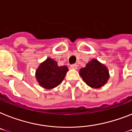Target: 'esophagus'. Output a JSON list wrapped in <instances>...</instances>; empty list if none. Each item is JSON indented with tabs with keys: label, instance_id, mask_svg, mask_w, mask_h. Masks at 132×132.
Segmentation results:
<instances>
[{
	"label": "esophagus",
	"instance_id": "34e87169",
	"mask_svg": "<svg viewBox=\"0 0 132 132\" xmlns=\"http://www.w3.org/2000/svg\"><path fill=\"white\" fill-rule=\"evenodd\" d=\"M70 68L72 69H77V64H72L70 65Z\"/></svg>",
	"mask_w": 132,
	"mask_h": 132
}]
</instances>
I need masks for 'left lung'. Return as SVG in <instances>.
<instances>
[{"label":"left lung","mask_w":132,"mask_h":132,"mask_svg":"<svg viewBox=\"0 0 132 132\" xmlns=\"http://www.w3.org/2000/svg\"><path fill=\"white\" fill-rule=\"evenodd\" d=\"M79 75L88 86L94 88L102 87L110 77L106 66L95 59L88 62L86 67L81 68Z\"/></svg>","instance_id":"1"}]
</instances>
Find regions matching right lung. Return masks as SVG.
Wrapping results in <instances>:
<instances>
[{
	"label": "right lung",
	"mask_w": 132,
	"mask_h": 132,
	"mask_svg": "<svg viewBox=\"0 0 132 132\" xmlns=\"http://www.w3.org/2000/svg\"><path fill=\"white\" fill-rule=\"evenodd\" d=\"M68 70V67L59 66L56 61L48 57L39 66L36 70V77L41 86L52 89L62 82Z\"/></svg>",
	"instance_id": "right-lung-1"
}]
</instances>
